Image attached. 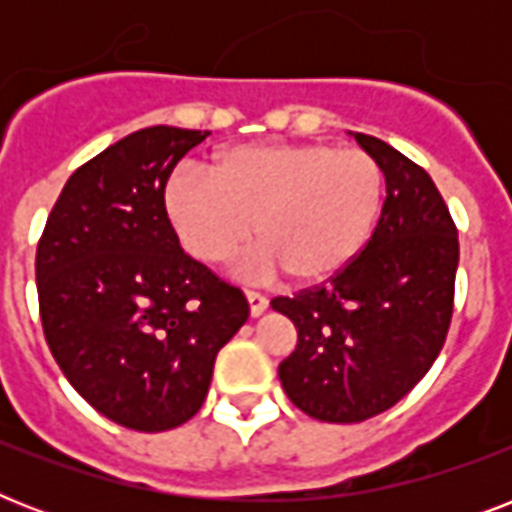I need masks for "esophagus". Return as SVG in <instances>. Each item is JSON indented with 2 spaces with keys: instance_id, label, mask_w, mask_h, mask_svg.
Segmentation results:
<instances>
[{
  "instance_id": "obj_1",
  "label": "esophagus",
  "mask_w": 512,
  "mask_h": 512,
  "mask_svg": "<svg viewBox=\"0 0 512 512\" xmlns=\"http://www.w3.org/2000/svg\"><path fill=\"white\" fill-rule=\"evenodd\" d=\"M244 297H247L249 313H252V316H260V313L268 308V297L260 295V292H255V289H247V292H244Z\"/></svg>"
}]
</instances>
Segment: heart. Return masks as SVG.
Listing matches in <instances>:
<instances>
[{"mask_svg":"<svg viewBox=\"0 0 512 512\" xmlns=\"http://www.w3.org/2000/svg\"><path fill=\"white\" fill-rule=\"evenodd\" d=\"M385 172L372 154L332 143H249L212 156L209 172L183 164L162 204L177 241L199 263L231 260L252 236L255 263L295 284L342 273L372 239Z\"/></svg>","mask_w":512,"mask_h":512,"instance_id":"b5f03b06","label":"heart"}]
</instances>
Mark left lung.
<instances>
[{"label":"left lung","instance_id":"left-lung-1","mask_svg":"<svg viewBox=\"0 0 512 512\" xmlns=\"http://www.w3.org/2000/svg\"><path fill=\"white\" fill-rule=\"evenodd\" d=\"M385 172V204L366 249L324 284L273 297L297 329L279 364L289 401L313 420L361 422L401 401L444 348L460 241L420 164L356 132Z\"/></svg>","mask_w":512,"mask_h":512}]
</instances>
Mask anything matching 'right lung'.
<instances>
[{
    "label": "right lung",
    "instance_id": "1",
    "mask_svg": "<svg viewBox=\"0 0 512 512\" xmlns=\"http://www.w3.org/2000/svg\"><path fill=\"white\" fill-rule=\"evenodd\" d=\"M207 135L159 124L100 151L68 177L36 247L52 356L92 409L140 433L199 412L217 350L249 316L164 215L167 177Z\"/></svg>",
    "mask_w": 512,
    "mask_h": 512
}]
</instances>
